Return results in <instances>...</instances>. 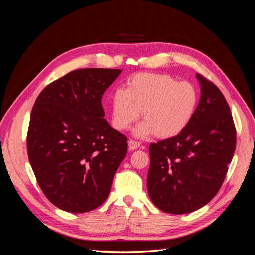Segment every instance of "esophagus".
I'll use <instances>...</instances> for the list:
<instances>
[{"label":"esophagus","instance_id":"1","mask_svg":"<svg viewBox=\"0 0 255 255\" xmlns=\"http://www.w3.org/2000/svg\"><path fill=\"white\" fill-rule=\"evenodd\" d=\"M139 146H140V142L135 141V140H129L128 141V149L130 151H134V150L139 148Z\"/></svg>","mask_w":255,"mask_h":255}]
</instances>
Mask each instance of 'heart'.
<instances>
[{
    "instance_id": "b5f03b06",
    "label": "heart",
    "mask_w": 255,
    "mask_h": 255,
    "mask_svg": "<svg viewBox=\"0 0 255 255\" xmlns=\"http://www.w3.org/2000/svg\"><path fill=\"white\" fill-rule=\"evenodd\" d=\"M197 88L189 82H179L168 74L138 73L119 88L112 98V123L117 130H126L139 119L144 120L134 135L145 138L156 134L171 138L185 129L196 113Z\"/></svg>"
}]
</instances>
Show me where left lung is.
I'll return each instance as SVG.
<instances>
[{
  "mask_svg": "<svg viewBox=\"0 0 255 255\" xmlns=\"http://www.w3.org/2000/svg\"><path fill=\"white\" fill-rule=\"evenodd\" d=\"M201 97L189 125L175 137L151 143L148 192L169 214L207 204L225 181L236 146L232 114L219 88L197 73Z\"/></svg>",
  "mask_w": 255,
  "mask_h": 255,
  "instance_id": "1",
  "label": "left lung"
}]
</instances>
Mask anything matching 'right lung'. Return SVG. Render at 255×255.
Returning <instances> with one entry per match:
<instances>
[{"instance_id": "add662e5", "label": "right lung", "mask_w": 255, "mask_h": 255, "mask_svg": "<svg viewBox=\"0 0 255 255\" xmlns=\"http://www.w3.org/2000/svg\"><path fill=\"white\" fill-rule=\"evenodd\" d=\"M120 69L86 68L52 82L36 99L27 154L49 201L70 213L101 205L128 151V139L104 118L102 96Z\"/></svg>"}]
</instances>
